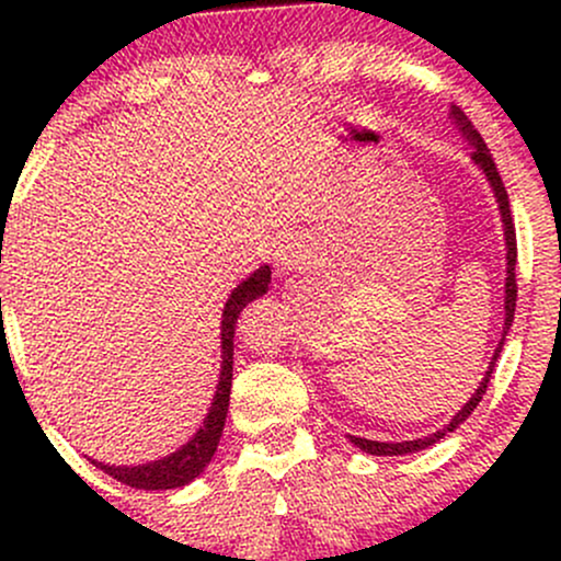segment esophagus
Here are the masks:
<instances>
[{
  "mask_svg": "<svg viewBox=\"0 0 561 561\" xmlns=\"http://www.w3.org/2000/svg\"><path fill=\"white\" fill-rule=\"evenodd\" d=\"M306 263V244H302L298 237H285L279 240L274 250V268L276 274H289L295 268H300Z\"/></svg>",
  "mask_w": 561,
  "mask_h": 561,
  "instance_id": "1",
  "label": "esophagus"
}]
</instances>
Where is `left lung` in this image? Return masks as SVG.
Returning <instances> with one entry per match:
<instances>
[{
	"instance_id": "8db88e82",
	"label": "left lung",
	"mask_w": 561,
	"mask_h": 561,
	"mask_svg": "<svg viewBox=\"0 0 561 561\" xmlns=\"http://www.w3.org/2000/svg\"><path fill=\"white\" fill-rule=\"evenodd\" d=\"M448 118H450V124L459 128V134L467 139V145L472 147L474 165H478V169L485 173L488 184H491V190H493L495 203H499L501 224H504V240H506V285H504V313H506V317H504V332H501L499 347H495L493 358H491V362H488V371H485V377H482V382L478 385V390L472 392V398H469V401L461 405L459 411H456L454 420H450L443 430H437V433H433V435H424V437H416V440H403V443H379V440H366V437L347 435V440H351L353 446L362 448L364 454H371V456L416 454V450L435 446V443L440 440V437H446L448 433H454V430L459 427L461 422H467V416L472 414L474 409H478V403L482 401V396H485L488 382H491V375H493L495 358H499L501 347H504L508 327H512V321H514V306H517V276H514V266H517V234H514V221H512V210H508L506 186H504V182H501L499 169H495V163H493V158H491V150H488L485 141H482V137H480V131L472 126V121L467 118L465 111H461V107H456V105H450Z\"/></svg>"
}]
</instances>
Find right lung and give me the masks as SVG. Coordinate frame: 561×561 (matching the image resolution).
Listing matches in <instances>:
<instances>
[{"mask_svg": "<svg viewBox=\"0 0 561 561\" xmlns=\"http://www.w3.org/2000/svg\"><path fill=\"white\" fill-rule=\"evenodd\" d=\"M268 285H272V268L263 263L255 268L248 279L240 282L231 289L227 306L221 313V371H218V385L210 401L208 414H205L203 424L184 446H179L173 454L163 456V459L147 461V465L134 467H115L105 465V461L89 459L96 469L111 474L113 480L124 482L128 488H139V491H171V488H182L192 482L203 472L205 467L214 459L218 440H221L224 422H227L229 411V392H231V358H234V327L240 319L242 308L253 302L261 295H266Z\"/></svg>", "mask_w": 561, "mask_h": 561, "instance_id": "1", "label": "right lung"}]
</instances>
